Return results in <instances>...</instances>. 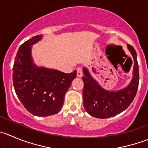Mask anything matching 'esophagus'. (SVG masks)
I'll return each instance as SVG.
<instances>
[{"mask_svg":"<svg viewBox=\"0 0 148 148\" xmlns=\"http://www.w3.org/2000/svg\"><path fill=\"white\" fill-rule=\"evenodd\" d=\"M76 70H77V76H78V77H82V75H83L82 69H81V67H78Z\"/></svg>","mask_w":148,"mask_h":148,"instance_id":"34e87169","label":"esophagus"}]
</instances>
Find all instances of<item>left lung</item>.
<instances>
[{
	"label": "left lung",
	"instance_id": "obj_1",
	"mask_svg": "<svg viewBox=\"0 0 148 148\" xmlns=\"http://www.w3.org/2000/svg\"><path fill=\"white\" fill-rule=\"evenodd\" d=\"M127 47L133 57L134 67L132 81L125 88L117 91L105 89L91 76L86 67L83 68L84 106L86 112L93 117L97 119L113 117L124 111L136 96L140 80L137 56L132 46L128 44Z\"/></svg>",
	"mask_w": 148,
	"mask_h": 148
}]
</instances>
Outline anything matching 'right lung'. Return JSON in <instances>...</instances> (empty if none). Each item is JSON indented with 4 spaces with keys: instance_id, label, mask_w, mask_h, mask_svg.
<instances>
[{
    "instance_id": "obj_1",
    "label": "right lung",
    "mask_w": 148,
    "mask_h": 148,
    "mask_svg": "<svg viewBox=\"0 0 148 148\" xmlns=\"http://www.w3.org/2000/svg\"><path fill=\"white\" fill-rule=\"evenodd\" d=\"M42 38V35L34 36L20 46L13 67V84L24 107L33 115L45 117L61 110L65 93L76 77V70L64 73L36 65L31 54L32 47Z\"/></svg>"
}]
</instances>
